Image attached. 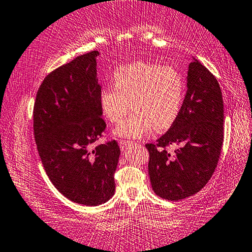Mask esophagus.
Masks as SVG:
<instances>
[{
	"label": "esophagus",
	"mask_w": 252,
	"mask_h": 252,
	"mask_svg": "<svg viewBox=\"0 0 252 252\" xmlns=\"http://www.w3.org/2000/svg\"><path fill=\"white\" fill-rule=\"evenodd\" d=\"M118 144H119V148H121L122 151H125L130 144H133V143L129 141H125V139H121V141L118 142Z\"/></svg>",
	"instance_id": "obj_1"
}]
</instances>
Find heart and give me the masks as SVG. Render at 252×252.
Listing matches in <instances>:
<instances>
[{
  "label": "heart",
  "mask_w": 252,
  "mask_h": 252,
  "mask_svg": "<svg viewBox=\"0 0 252 252\" xmlns=\"http://www.w3.org/2000/svg\"><path fill=\"white\" fill-rule=\"evenodd\" d=\"M113 86L100 90L99 107L103 117L117 123L129 108L128 117L114 129L117 137L139 138L154 128L163 131L177 121L183 107L186 84L175 68L137 63L115 69Z\"/></svg>",
  "instance_id": "obj_1"
}]
</instances>
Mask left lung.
Wrapping results in <instances>:
<instances>
[{
    "label": "left lung",
    "instance_id": "1",
    "mask_svg": "<svg viewBox=\"0 0 252 252\" xmlns=\"http://www.w3.org/2000/svg\"><path fill=\"white\" fill-rule=\"evenodd\" d=\"M224 108L216 77L193 59L188 66L187 92L177 121L150 152L149 175L161 198L180 200L195 195L208 183L223 144ZM181 145L173 155L168 145Z\"/></svg>",
    "mask_w": 252,
    "mask_h": 252
}]
</instances>
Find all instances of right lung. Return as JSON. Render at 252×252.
<instances>
[{
  "label": "right lung",
  "mask_w": 252,
  "mask_h": 252,
  "mask_svg": "<svg viewBox=\"0 0 252 252\" xmlns=\"http://www.w3.org/2000/svg\"><path fill=\"white\" fill-rule=\"evenodd\" d=\"M99 52L83 54L45 77L33 107V134L49 180L72 202L98 206L115 193L121 150L116 141L91 150L106 128L99 107Z\"/></svg>",
  "instance_id": "right-lung-1"
}]
</instances>
